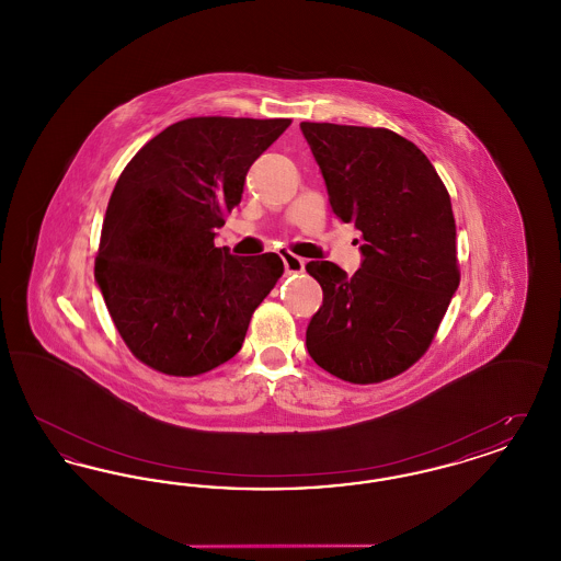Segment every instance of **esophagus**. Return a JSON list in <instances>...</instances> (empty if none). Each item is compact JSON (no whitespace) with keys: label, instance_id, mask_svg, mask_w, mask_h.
<instances>
[{"label":"esophagus","instance_id":"esophagus-1","mask_svg":"<svg viewBox=\"0 0 561 561\" xmlns=\"http://www.w3.org/2000/svg\"><path fill=\"white\" fill-rule=\"evenodd\" d=\"M282 261H284V267H286L288 273H300L305 268V261L300 256L293 254V252H284Z\"/></svg>","mask_w":561,"mask_h":561}]
</instances>
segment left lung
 Here are the masks:
<instances>
[{"instance_id": "1", "label": "left lung", "mask_w": 561, "mask_h": 561, "mask_svg": "<svg viewBox=\"0 0 561 561\" xmlns=\"http://www.w3.org/2000/svg\"><path fill=\"white\" fill-rule=\"evenodd\" d=\"M332 213L362 233L353 275L311 261L323 302L307 351L325 373L373 385L427 351L460 282L448 188L427 156L387 128L302 122Z\"/></svg>"}]
</instances>
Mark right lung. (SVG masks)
Listing matches in <instances>:
<instances>
[{"label":"right lung","instance_id":"obj_1","mask_svg":"<svg viewBox=\"0 0 561 561\" xmlns=\"http://www.w3.org/2000/svg\"><path fill=\"white\" fill-rule=\"evenodd\" d=\"M290 119L188 117L151 138L108 199L94 277L134 357L197 376L241 348L284 273L277 254L233 256L214 229L240 206L250 165Z\"/></svg>","mask_w":561,"mask_h":561}]
</instances>
